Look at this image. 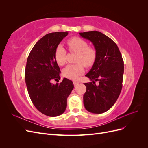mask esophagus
Wrapping results in <instances>:
<instances>
[{
	"mask_svg": "<svg viewBox=\"0 0 148 148\" xmlns=\"http://www.w3.org/2000/svg\"><path fill=\"white\" fill-rule=\"evenodd\" d=\"M73 84H74L75 86H78V85L79 84V82H73Z\"/></svg>",
	"mask_w": 148,
	"mask_h": 148,
	"instance_id": "obj_1",
	"label": "esophagus"
}]
</instances>
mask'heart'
Masks as SVG:
<instances>
[{"label": "heart", "mask_w": 148, "mask_h": 148, "mask_svg": "<svg viewBox=\"0 0 148 148\" xmlns=\"http://www.w3.org/2000/svg\"><path fill=\"white\" fill-rule=\"evenodd\" d=\"M69 50L78 53L76 62L78 64L69 65L63 70L64 77L71 79H76L84 72V66H91L96 59V49L88 46V42L79 37H73L66 42ZM66 51L62 45L58 46L55 52V59L58 65H64L66 62Z\"/></svg>", "instance_id": "obj_1"}]
</instances>
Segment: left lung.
<instances>
[{
	"label": "left lung",
	"instance_id": "8db88e82",
	"mask_svg": "<svg viewBox=\"0 0 148 148\" xmlns=\"http://www.w3.org/2000/svg\"><path fill=\"white\" fill-rule=\"evenodd\" d=\"M79 34L93 44L97 52L95 63L85 75L92 82L84 83L86 87L84 106L91 113H104L114 106L122 91L124 72L122 54L117 44L99 31Z\"/></svg>",
	"mask_w": 148,
	"mask_h": 148
}]
</instances>
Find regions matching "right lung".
<instances>
[{"instance_id": "right-lung-1", "label": "right lung", "mask_w": 148, "mask_h": 148, "mask_svg": "<svg viewBox=\"0 0 148 148\" xmlns=\"http://www.w3.org/2000/svg\"><path fill=\"white\" fill-rule=\"evenodd\" d=\"M68 34V31L47 34L36 43L26 62L25 79L30 99L40 112L49 117L64 112L67 97L74 88L73 82L66 78L60 83H52V80L60 79L56 49Z\"/></svg>"}]
</instances>
